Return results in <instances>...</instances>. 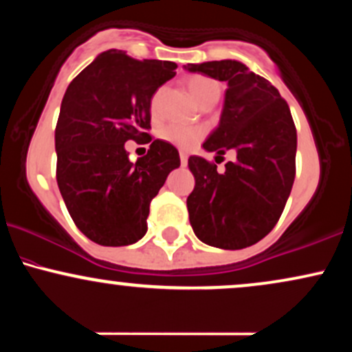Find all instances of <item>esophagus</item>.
Wrapping results in <instances>:
<instances>
[{
	"label": "esophagus",
	"mask_w": 352,
	"mask_h": 352,
	"mask_svg": "<svg viewBox=\"0 0 352 352\" xmlns=\"http://www.w3.org/2000/svg\"><path fill=\"white\" fill-rule=\"evenodd\" d=\"M187 160H188L187 153H185L184 151H180V164L184 165V167H185V165H187Z\"/></svg>",
	"instance_id": "34e87169"
}]
</instances>
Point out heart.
Returning <instances> with one entry per match:
<instances>
[{"label":"heart","mask_w":352,"mask_h":352,"mask_svg":"<svg viewBox=\"0 0 352 352\" xmlns=\"http://www.w3.org/2000/svg\"><path fill=\"white\" fill-rule=\"evenodd\" d=\"M187 84V89L193 99L204 106V104L208 102H217L218 98H220L221 89L218 86L217 80L207 78V76H190V78L185 80ZM157 106V98L153 99L152 109ZM205 131L201 127H188V125H167V127L162 129L160 132V137L164 140H167L168 144L175 145V147L184 148V151H188L195 145L199 140L204 137Z\"/></svg>","instance_id":"1"}]
</instances>
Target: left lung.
I'll return each mask as SVG.
<instances>
[{
	"label": "left lung",
	"instance_id": "obj_1",
	"mask_svg": "<svg viewBox=\"0 0 352 352\" xmlns=\"http://www.w3.org/2000/svg\"><path fill=\"white\" fill-rule=\"evenodd\" d=\"M228 84L218 127L204 142L218 157L236 152L218 172L215 164L192 155L195 188L187 199L190 225L199 240L223 250L252 246L272 232L288 200L296 172V127L288 104L270 80L240 60L188 64Z\"/></svg>",
	"mask_w": 352,
	"mask_h": 352
}]
</instances>
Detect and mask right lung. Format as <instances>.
I'll return each mask as SVG.
<instances>
[{
    "mask_svg": "<svg viewBox=\"0 0 352 352\" xmlns=\"http://www.w3.org/2000/svg\"><path fill=\"white\" fill-rule=\"evenodd\" d=\"M170 60H137L109 50L67 87L56 125V179L67 212L94 243L124 246L147 232L148 207L173 168L179 151L152 140L151 100L175 76ZM152 142L134 164L123 144Z\"/></svg>",
    "mask_w": 352,
    "mask_h": 352,
    "instance_id": "obj_1",
    "label": "right lung"
}]
</instances>
